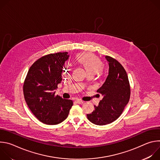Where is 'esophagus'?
Here are the masks:
<instances>
[{"instance_id": "34e87169", "label": "esophagus", "mask_w": 160, "mask_h": 160, "mask_svg": "<svg viewBox=\"0 0 160 160\" xmlns=\"http://www.w3.org/2000/svg\"><path fill=\"white\" fill-rule=\"evenodd\" d=\"M75 102H76L77 103H78V104H81L83 103V101H82V100H80V99H76V100H75Z\"/></svg>"}]
</instances>
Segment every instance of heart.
I'll return each instance as SVG.
<instances>
[{"label": "heart", "instance_id": "heart-1", "mask_svg": "<svg viewBox=\"0 0 160 160\" xmlns=\"http://www.w3.org/2000/svg\"><path fill=\"white\" fill-rule=\"evenodd\" d=\"M78 61L83 66L87 72L88 73H97L101 68V61L99 59L92 53H82L77 58ZM69 68H66L64 71V74L69 73Z\"/></svg>", "mask_w": 160, "mask_h": 160}]
</instances>
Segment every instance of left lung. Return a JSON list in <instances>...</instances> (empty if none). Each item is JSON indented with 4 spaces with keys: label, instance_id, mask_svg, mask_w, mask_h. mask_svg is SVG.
<instances>
[{
    "label": "left lung",
    "instance_id": "obj_1",
    "mask_svg": "<svg viewBox=\"0 0 160 160\" xmlns=\"http://www.w3.org/2000/svg\"><path fill=\"white\" fill-rule=\"evenodd\" d=\"M109 66L108 75L97 92L102 96L98 106L90 114L88 120L97 125H105L119 118L128 104L130 88L127 74L122 64L116 59L106 56Z\"/></svg>",
    "mask_w": 160,
    "mask_h": 160
}]
</instances>
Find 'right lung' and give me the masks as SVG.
Returning <instances> with one entry per match:
<instances>
[{"label": "right lung", "instance_id": "1", "mask_svg": "<svg viewBox=\"0 0 160 160\" xmlns=\"http://www.w3.org/2000/svg\"><path fill=\"white\" fill-rule=\"evenodd\" d=\"M67 52L42 57L30 68L23 85L26 102L35 117L47 125H57L66 120L73 102L55 96L62 81Z\"/></svg>", "mask_w": 160, "mask_h": 160}]
</instances>
